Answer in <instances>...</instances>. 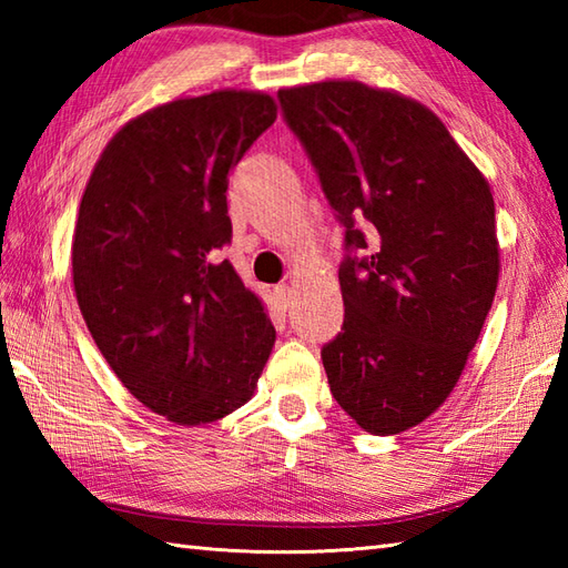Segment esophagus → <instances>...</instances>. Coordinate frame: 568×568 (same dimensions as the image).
<instances>
[{
	"label": "esophagus",
	"instance_id": "obj_1",
	"mask_svg": "<svg viewBox=\"0 0 568 568\" xmlns=\"http://www.w3.org/2000/svg\"><path fill=\"white\" fill-rule=\"evenodd\" d=\"M275 300L281 310H291L293 307V287L291 285H277L275 287Z\"/></svg>",
	"mask_w": 568,
	"mask_h": 568
}]
</instances>
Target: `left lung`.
I'll return each mask as SVG.
<instances>
[{
	"label": "left lung",
	"mask_w": 568,
	"mask_h": 568,
	"mask_svg": "<svg viewBox=\"0 0 568 568\" xmlns=\"http://www.w3.org/2000/svg\"><path fill=\"white\" fill-rule=\"evenodd\" d=\"M346 226L344 327L322 348L361 429L400 434L444 405L498 291L496 202L429 106L358 80L277 90ZM364 223L367 234L355 226Z\"/></svg>",
	"instance_id": "1"
}]
</instances>
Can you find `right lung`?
Returning <instances> with one entry per match:
<instances>
[{
	"label": "right lung",
	"instance_id": "obj_1",
	"mask_svg": "<svg viewBox=\"0 0 568 568\" xmlns=\"http://www.w3.org/2000/svg\"><path fill=\"white\" fill-rule=\"evenodd\" d=\"M275 116L258 90L159 104L116 131L82 192V320L124 388L173 425L246 405L273 352L263 300L214 253L232 239L226 175Z\"/></svg>",
	"mask_w": 568,
	"mask_h": 568
}]
</instances>
